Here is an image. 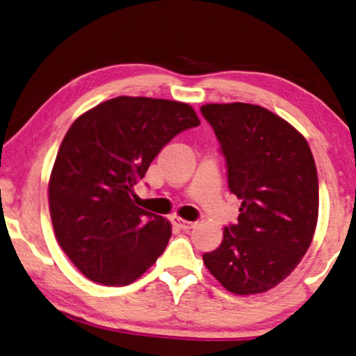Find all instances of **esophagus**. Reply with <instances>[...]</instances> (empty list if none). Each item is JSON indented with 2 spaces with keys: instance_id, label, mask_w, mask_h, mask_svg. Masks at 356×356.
<instances>
[{
  "instance_id": "1",
  "label": "esophagus",
  "mask_w": 356,
  "mask_h": 356,
  "mask_svg": "<svg viewBox=\"0 0 356 356\" xmlns=\"http://www.w3.org/2000/svg\"><path fill=\"white\" fill-rule=\"evenodd\" d=\"M172 222H174V225H176V227H179L180 229H184V231H188L191 228H195V222H188V220H184L180 217H174Z\"/></svg>"
}]
</instances>
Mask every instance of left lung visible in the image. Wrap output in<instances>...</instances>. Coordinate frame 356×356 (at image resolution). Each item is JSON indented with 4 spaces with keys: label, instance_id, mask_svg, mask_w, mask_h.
<instances>
[{
    "label": "left lung",
    "instance_id": "1",
    "mask_svg": "<svg viewBox=\"0 0 356 356\" xmlns=\"http://www.w3.org/2000/svg\"><path fill=\"white\" fill-rule=\"evenodd\" d=\"M222 144L238 225L223 231L206 268L234 295H258L285 280L306 255L318 220V177L306 138L257 104H204Z\"/></svg>",
    "mask_w": 356,
    "mask_h": 356
}]
</instances>
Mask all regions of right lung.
I'll return each mask as SVG.
<instances>
[{
	"mask_svg": "<svg viewBox=\"0 0 356 356\" xmlns=\"http://www.w3.org/2000/svg\"><path fill=\"white\" fill-rule=\"evenodd\" d=\"M187 103L117 97L79 115L49 179L55 238L87 279L138 280L165 252L171 223L136 204L134 185L176 134L198 127Z\"/></svg>",
	"mask_w": 356,
	"mask_h": 356,
	"instance_id": "obj_1",
	"label": "right lung"
}]
</instances>
